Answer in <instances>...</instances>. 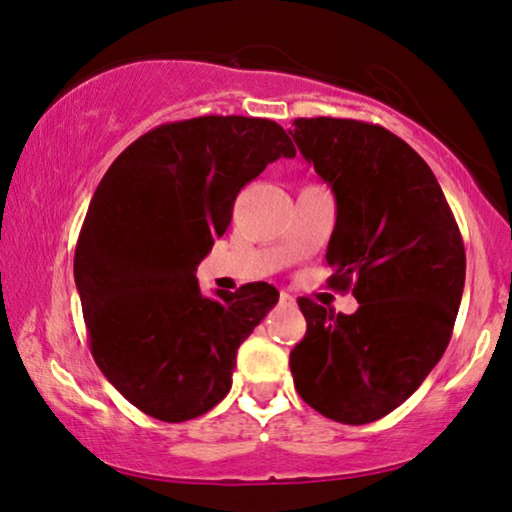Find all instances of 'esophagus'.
I'll use <instances>...</instances> for the list:
<instances>
[{
	"mask_svg": "<svg viewBox=\"0 0 512 512\" xmlns=\"http://www.w3.org/2000/svg\"><path fill=\"white\" fill-rule=\"evenodd\" d=\"M279 303H282L284 307H293V305H296V298H293L291 293L282 291V293H279Z\"/></svg>",
	"mask_w": 512,
	"mask_h": 512,
	"instance_id": "34e87169",
	"label": "esophagus"
}]
</instances>
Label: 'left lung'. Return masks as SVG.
Instances as JSON below:
<instances>
[{
    "label": "left lung",
    "mask_w": 512,
    "mask_h": 512,
    "mask_svg": "<svg viewBox=\"0 0 512 512\" xmlns=\"http://www.w3.org/2000/svg\"><path fill=\"white\" fill-rule=\"evenodd\" d=\"M291 137L335 195L326 249L354 314L298 298L307 333L289 366L300 398L342 424L375 422L415 394L445 354L464 293L466 254L422 156L380 125L296 118Z\"/></svg>",
    "instance_id": "obj_1"
}]
</instances>
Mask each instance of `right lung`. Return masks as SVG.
<instances>
[{"mask_svg":"<svg viewBox=\"0 0 512 512\" xmlns=\"http://www.w3.org/2000/svg\"><path fill=\"white\" fill-rule=\"evenodd\" d=\"M293 156L275 121L200 116L146 132L97 186L74 282L95 363L149 417L186 422L230 391L237 349L279 291L254 282L207 298L195 270L230 226L237 193Z\"/></svg>","mask_w":512,"mask_h":512,"instance_id":"1","label":"right lung"}]
</instances>
